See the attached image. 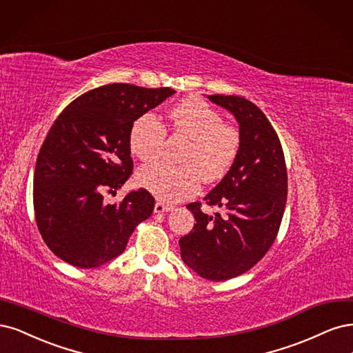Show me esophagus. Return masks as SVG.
<instances>
[{"label":"esophagus","mask_w":353,"mask_h":353,"mask_svg":"<svg viewBox=\"0 0 353 353\" xmlns=\"http://www.w3.org/2000/svg\"><path fill=\"white\" fill-rule=\"evenodd\" d=\"M173 210L172 205H167V203L164 202H157L155 207H154V212L157 214H163V212H170Z\"/></svg>","instance_id":"34e87169"}]
</instances>
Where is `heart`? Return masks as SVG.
I'll return each instance as SVG.
<instances>
[{"label":"heart","instance_id":"b5f03b06","mask_svg":"<svg viewBox=\"0 0 353 353\" xmlns=\"http://www.w3.org/2000/svg\"><path fill=\"white\" fill-rule=\"evenodd\" d=\"M174 133L189 139L174 167L165 163L145 165L139 170L141 186L165 202H179L195 195L201 186L219 181L233 165L241 148V134L224 124L217 110L199 98H186L168 112ZM165 126L155 112L148 111L130 128L132 152L143 163L160 157L165 141Z\"/></svg>","mask_w":353,"mask_h":353}]
</instances>
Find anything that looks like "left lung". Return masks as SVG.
<instances>
[{"mask_svg": "<svg viewBox=\"0 0 353 353\" xmlns=\"http://www.w3.org/2000/svg\"><path fill=\"white\" fill-rule=\"evenodd\" d=\"M239 123L241 148L233 165L208 195L210 207H186L196 224L180 237L183 263L202 279L229 280L251 270L274 243L288 199V170L276 130L254 102L234 95H208Z\"/></svg>", "mask_w": 353, "mask_h": 353, "instance_id": "8db88e82", "label": "left lung"}]
</instances>
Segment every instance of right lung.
Wrapping results in <instances>:
<instances>
[{
    "label": "right lung",
    "mask_w": 353,
    "mask_h": 353,
    "mask_svg": "<svg viewBox=\"0 0 353 353\" xmlns=\"http://www.w3.org/2000/svg\"><path fill=\"white\" fill-rule=\"evenodd\" d=\"M174 89L105 85L76 98L45 138L33 176V208L43 242L65 263L95 268L126 249L136 225L150 219L155 199L146 189L105 203L130 177L133 121Z\"/></svg>",
    "instance_id": "add662e5"
}]
</instances>
